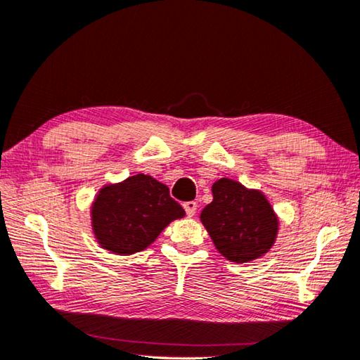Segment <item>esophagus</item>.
<instances>
[{
    "label": "esophagus",
    "mask_w": 360,
    "mask_h": 360,
    "mask_svg": "<svg viewBox=\"0 0 360 360\" xmlns=\"http://www.w3.org/2000/svg\"><path fill=\"white\" fill-rule=\"evenodd\" d=\"M182 207H184L188 217H193L196 212V207H198V204H196V201H186L184 204H182Z\"/></svg>",
    "instance_id": "1"
}]
</instances>
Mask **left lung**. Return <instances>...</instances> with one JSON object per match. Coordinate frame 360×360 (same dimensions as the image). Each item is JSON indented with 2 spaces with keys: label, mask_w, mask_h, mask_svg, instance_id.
I'll use <instances>...</instances> for the list:
<instances>
[{
  "label": "left lung",
  "mask_w": 360,
  "mask_h": 360,
  "mask_svg": "<svg viewBox=\"0 0 360 360\" xmlns=\"http://www.w3.org/2000/svg\"><path fill=\"white\" fill-rule=\"evenodd\" d=\"M212 195L201 221L215 248L237 264L269 252L278 234V217L265 196L228 178L214 182Z\"/></svg>",
  "instance_id": "1"
}]
</instances>
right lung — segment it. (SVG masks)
I'll use <instances>...</instances> for the list:
<instances>
[{"instance_id": "right-lung-1", "label": "right lung", "mask_w": 360, "mask_h": 360, "mask_svg": "<svg viewBox=\"0 0 360 360\" xmlns=\"http://www.w3.org/2000/svg\"><path fill=\"white\" fill-rule=\"evenodd\" d=\"M184 215L165 184L136 174L100 190L91 206V226L104 250L128 256L150 246L167 224Z\"/></svg>"}]
</instances>
